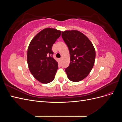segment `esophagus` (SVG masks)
Masks as SVG:
<instances>
[{
	"mask_svg": "<svg viewBox=\"0 0 122 122\" xmlns=\"http://www.w3.org/2000/svg\"><path fill=\"white\" fill-rule=\"evenodd\" d=\"M62 57H61V58H60V61H62Z\"/></svg>",
	"mask_w": 122,
	"mask_h": 122,
	"instance_id": "34e87169",
	"label": "esophagus"
}]
</instances>
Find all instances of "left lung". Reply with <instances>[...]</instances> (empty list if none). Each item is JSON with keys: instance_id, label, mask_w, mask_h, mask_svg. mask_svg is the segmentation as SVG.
I'll return each mask as SVG.
<instances>
[{"instance_id": "obj_1", "label": "left lung", "mask_w": 122, "mask_h": 122, "mask_svg": "<svg viewBox=\"0 0 122 122\" xmlns=\"http://www.w3.org/2000/svg\"><path fill=\"white\" fill-rule=\"evenodd\" d=\"M61 36L70 55L69 66L65 69L68 78L73 82L80 81L89 74L93 67L94 47L87 36L78 30L62 31Z\"/></svg>"}]
</instances>
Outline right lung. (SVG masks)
I'll return each mask as SVG.
<instances>
[{"label": "right lung", "mask_w": 122, "mask_h": 122, "mask_svg": "<svg viewBox=\"0 0 122 122\" xmlns=\"http://www.w3.org/2000/svg\"><path fill=\"white\" fill-rule=\"evenodd\" d=\"M61 31L47 28L39 32L29 44L27 61L29 71L35 78L43 83L54 80L58 62L52 57V46Z\"/></svg>", "instance_id": "obj_1"}]
</instances>
